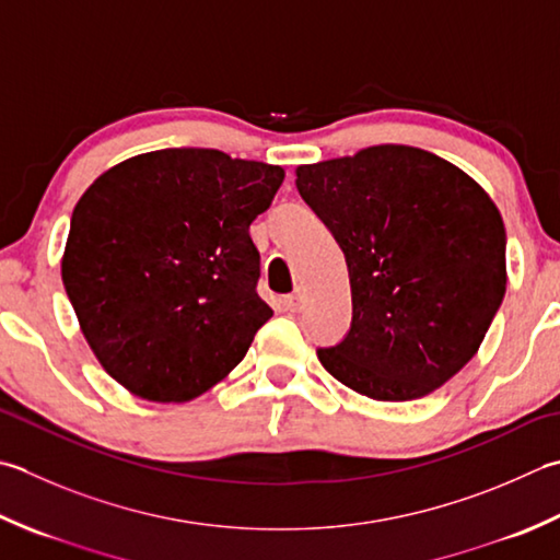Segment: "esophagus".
Here are the masks:
<instances>
[{
    "label": "esophagus",
    "mask_w": 560,
    "mask_h": 560,
    "mask_svg": "<svg viewBox=\"0 0 560 560\" xmlns=\"http://www.w3.org/2000/svg\"><path fill=\"white\" fill-rule=\"evenodd\" d=\"M301 308H303V291H295L293 295H289V299H287V311L299 313Z\"/></svg>",
    "instance_id": "esophagus-1"
}]
</instances>
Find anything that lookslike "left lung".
Listing matches in <instances>:
<instances>
[{
	"mask_svg": "<svg viewBox=\"0 0 560 560\" xmlns=\"http://www.w3.org/2000/svg\"><path fill=\"white\" fill-rule=\"evenodd\" d=\"M303 201L342 247L352 327L317 349L361 396H430L476 357L508 289L505 223L464 170L410 145L295 167Z\"/></svg>",
	"mask_w": 560,
	"mask_h": 560,
	"instance_id": "obj_1",
	"label": "left lung"
}]
</instances>
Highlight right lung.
Listing matches in <instances>:
<instances>
[{
	"label": "right lung",
	"mask_w": 560,
	"mask_h": 560,
	"mask_svg": "<svg viewBox=\"0 0 560 560\" xmlns=\"http://www.w3.org/2000/svg\"><path fill=\"white\" fill-rule=\"evenodd\" d=\"M279 164L167 148L114 164L82 194L62 283L98 364L152 402L199 398L233 371L273 311L257 295L249 223Z\"/></svg>",
	"instance_id": "add662e5"
}]
</instances>
